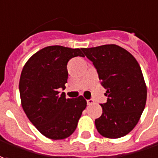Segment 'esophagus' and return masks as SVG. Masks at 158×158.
Segmentation results:
<instances>
[{
	"label": "esophagus",
	"mask_w": 158,
	"mask_h": 158,
	"mask_svg": "<svg viewBox=\"0 0 158 158\" xmlns=\"http://www.w3.org/2000/svg\"><path fill=\"white\" fill-rule=\"evenodd\" d=\"M87 103H88V105H92V104L94 103V100H92V99H89V100L87 101Z\"/></svg>",
	"instance_id": "34e87169"
}]
</instances>
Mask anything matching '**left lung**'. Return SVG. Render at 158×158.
Returning a JSON list of instances; mask_svg holds the SVG:
<instances>
[{
  "label": "left lung",
  "instance_id": "8db88e82",
  "mask_svg": "<svg viewBox=\"0 0 158 158\" xmlns=\"http://www.w3.org/2000/svg\"><path fill=\"white\" fill-rule=\"evenodd\" d=\"M93 62L99 79L106 89L107 101L102 104V114L95 119L98 132L107 139H118L136 127L147 98V88L138 61L117 44L82 48Z\"/></svg>",
  "mask_w": 158,
  "mask_h": 158
}]
</instances>
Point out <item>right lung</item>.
Returning <instances> with one entry per match:
<instances>
[{
	"instance_id": "obj_1",
	"label": "right lung",
	"mask_w": 158,
	"mask_h": 158,
	"mask_svg": "<svg viewBox=\"0 0 158 158\" xmlns=\"http://www.w3.org/2000/svg\"><path fill=\"white\" fill-rule=\"evenodd\" d=\"M78 56H84L81 49L52 45L33 54L23 67L19 84L21 106L32 125L48 139L69 137L87 106L81 95L66 99L59 92L68 80V62Z\"/></svg>"
}]
</instances>
